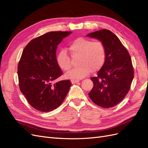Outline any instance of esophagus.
<instances>
[{
  "label": "esophagus",
  "instance_id": "esophagus-1",
  "mask_svg": "<svg viewBox=\"0 0 148 148\" xmlns=\"http://www.w3.org/2000/svg\"><path fill=\"white\" fill-rule=\"evenodd\" d=\"M71 83H72V84H75V83H77L78 82H79V79H73L71 80Z\"/></svg>",
  "mask_w": 148,
  "mask_h": 148
}]
</instances>
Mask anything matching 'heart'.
<instances>
[{
    "label": "heart",
    "instance_id": "obj_1",
    "mask_svg": "<svg viewBox=\"0 0 148 148\" xmlns=\"http://www.w3.org/2000/svg\"><path fill=\"white\" fill-rule=\"evenodd\" d=\"M69 50L72 57H79V66L70 71L66 77L79 79L86 77L92 70L96 71L104 65L106 60V51L104 44L100 41L79 38L70 44ZM57 63L60 68L67 71L72 66L70 55L62 49L58 53Z\"/></svg>",
    "mask_w": 148,
    "mask_h": 148
}]
</instances>
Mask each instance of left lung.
Listing matches in <instances>:
<instances>
[{
	"instance_id": "8db88e82",
	"label": "left lung",
	"mask_w": 148,
	"mask_h": 148,
	"mask_svg": "<svg viewBox=\"0 0 148 148\" xmlns=\"http://www.w3.org/2000/svg\"><path fill=\"white\" fill-rule=\"evenodd\" d=\"M87 36L100 40L106 51L104 65L96 77L91 78L94 86L88 95L98 106L110 108L122 101L130 89L134 77L131 57L117 36L108 29Z\"/></svg>"
}]
</instances>
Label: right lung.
Segmentation results:
<instances>
[{"instance_id":"right-lung-1","label":"right lung","mask_w":148,"mask_h":148,"mask_svg":"<svg viewBox=\"0 0 148 148\" xmlns=\"http://www.w3.org/2000/svg\"><path fill=\"white\" fill-rule=\"evenodd\" d=\"M71 33H47L31 40L22 52L18 65L20 89L29 104L42 112L59 107L71 85L69 79L52 84L63 74L57 63V46Z\"/></svg>"}]
</instances>
